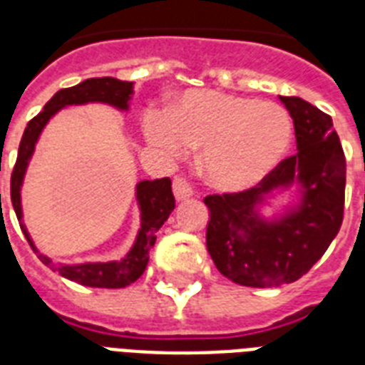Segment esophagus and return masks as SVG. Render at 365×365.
<instances>
[{"mask_svg":"<svg viewBox=\"0 0 365 365\" xmlns=\"http://www.w3.org/2000/svg\"><path fill=\"white\" fill-rule=\"evenodd\" d=\"M172 189H174V197H176L178 200H185V199H189L191 195H193V187H191V183H189L183 176L174 178V182H172Z\"/></svg>","mask_w":365,"mask_h":365,"instance_id":"34e87169","label":"esophagus"}]
</instances>
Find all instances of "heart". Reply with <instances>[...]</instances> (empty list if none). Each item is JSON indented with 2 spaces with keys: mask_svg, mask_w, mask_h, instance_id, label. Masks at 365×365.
I'll return each mask as SVG.
<instances>
[{
  "mask_svg": "<svg viewBox=\"0 0 365 365\" xmlns=\"http://www.w3.org/2000/svg\"><path fill=\"white\" fill-rule=\"evenodd\" d=\"M145 136L168 155L200 148V172L217 189L254 185L284 159L294 125L288 111L217 91H189L168 113L145 117Z\"/></svg>",
  "mask_w": 365,
  "mask_h": 365,
  "instance_id": "1",
  "label": "heart"
}]
</instances>
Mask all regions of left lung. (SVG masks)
I'll use <instances>...</instances> for the list:
<instances>
[{"instance_id":"1","label":"left lung","mask_w":365,"mask_h":365,"mask_svg":"<svg viewBox=\"0 0 365 365\" xmlns=\"http://www.w3.org/2000/svg\"><path fill=\"white\" fill-rule=\"evenodd\" d=\"M280 100L294 119L297 153L254 187L205 199L206 248L217 271L250 288L282 286L307 274L339 233L345 212L346 160L331 117L297 96ZM294 181L304 187L300 208L277 222L259 220L255 205Z\"/></svg>"}]
</instances>
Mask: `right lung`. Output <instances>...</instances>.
<instances>
[{"label":"right lung","instance_id":"1","mask_svg":"<svg viewBox=\"0 0 365 365\" xmlns=\"http://www.w3.org/2000/svg\"><path fill=\"white\" fill-rule=\"evenodd\" d=\"M132 94V83L119 81L113 77H93L87 81L79 83L76 87L62 88L54 94L53 98L48 100L43 111H39L30 123L26 126L22 140L19 145V155H16V163H14L13 174H11V200H13V208L19 217L20 229L24 233L26 240L30 242L34 252H37L34 242H31L30 235L26 231L24 223H22V208H20V185L24 180L26 166L30 163V157L34 153L36 142L39 134H41L43 126L47 125L51 117L64 106L71 104H87V102H106L126 110L128 108V100ZM138 205L142 212V227L138 231L136 242L132 250L126 254L125 259L121 261H110V263H83V265H64L58 269V274L64 278H70L73 282H79L83 286H91V288H125L136 282L138 278L142 277L149 261V250L153 248L155 240H157V231L160 225L168 220L170 212L176 206L174 195H172V182L170 178H160L153 182H140L136 187ZM37 257L45 263V265H53V261L48 259L47 255L37 252Z\"/></svg>","mask_w":365,"mask_h":365}]
</instances>
